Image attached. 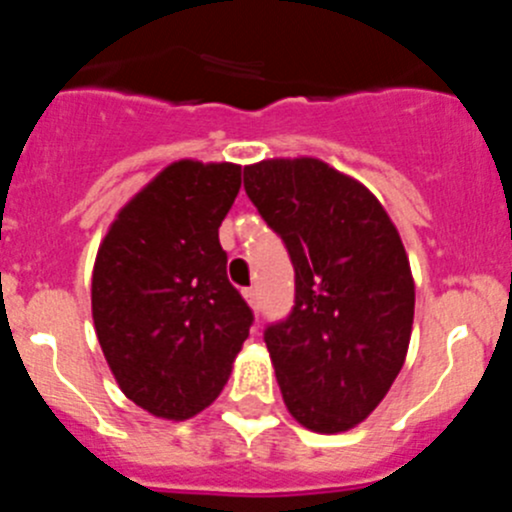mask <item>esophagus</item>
<instances>
[{
	"label": "esophagus",
	"instance_id": "34e87169",
	"mask_svg": "<svg viewBox=\"0 0 512 512\" xmlns=\"http://www.w3.org/2000/svg\"><path fill=\"white\" fill-rule=\"evenodd\" d=\"M243 297H246V302L253 307V310H259V295H256V289L246 287L243 289Z\"/></svg>",
	"mask_w": 512,
	"mask_h": 512
}]
</instances>
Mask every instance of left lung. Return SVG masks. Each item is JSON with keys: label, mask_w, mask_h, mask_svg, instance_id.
Listing matches in <instances>:
<instances>
[{"label": "left lung", "mask_w": 512, "mask_h": 512, "mask_svg": "<svg viewBox=\"0 0 512 512\" xmlns=\"http://www.w3.org/2000/svg\"><path fill=\"white\" fill-rule=\"evenodd\" d=\"M243 187L295 266V305L264 341L289 413L318 433L354 428L408 354L415 284L377 197L318 158L243 169Z\"/></svg>", "instance_id": "8db88e82"}]
</instances>
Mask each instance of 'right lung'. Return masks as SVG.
Here are the masks:
<instances>
[{
	"mask_svg": "<svg viewBox=\"0 0 512 512\" xmlns=\"http://www.w3.org/2000/svg\"><path fill=\"white\" fill-rule=\"evenodd\" d=\"M238 189L241 166L171 164L122 207L99 246V346L120 390L158 418L205 410L253 325L217 238Z\"/></svg>",
	"mask_w": 512,
	"mask_h": 512,
	"instance_id": "add662e5",
	"label": "right lung"
}]
</instances>
